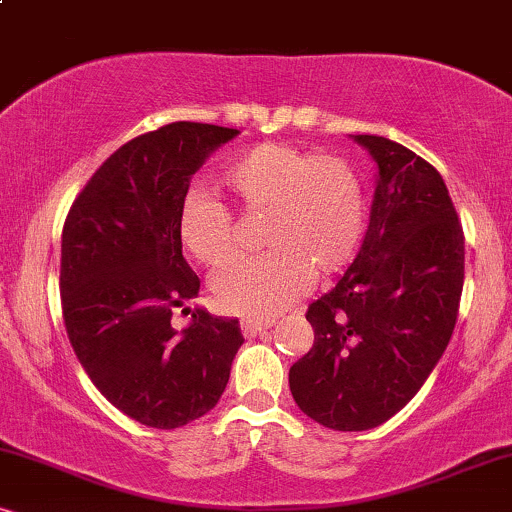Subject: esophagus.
<instances>
[{
	"mask_svg": "<svg viewBox=\"0 0 512 512\" xmlns=\"http://www.w3.org/2000/svg\"><path fill=\"white\" fill-rule=\"evenodd\" d=\"M272 326V321H258V319H242V333L244 338H256V335H261L268 331Z\"/></svg>",
	"mask_w": 512,
	"mask_h": 512,
	"instance_id": "1",
	"label": "esophagus"
}]
</instances>
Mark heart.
Wrapping results in <instances>:
<instances>
[{
  "instance_id": "b5f03b06",
  "label": "heart",
  "mask_w": 512,
  "mask_h": 512,
  "mask_svg": "<svg viewBox=\"0 0 512 512\" xmlns=\"http://www.w3.org/2000/svg\"><path fill=\"white\" fill-rule=\"evenodd\" d=\"M221 181L244 212L263 214L258 242L268 249L214 277L223 310L272 317L296 303L314 275L345 270L361 247L366 195L359 172L345 158L265 142L237 153ZM177 228L184 249L207 268H221L235 256L233 214L207 188L186 195Z\"/></svg>"
}]
</instances>
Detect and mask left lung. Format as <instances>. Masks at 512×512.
Instances as JSON below:
<instances>
[{
    "label": "left lung",
    "instance_id": "1",
    "mask_svg": "<svg viewBox=\"0 0 512 512\" xmlns=\"http://www.w3.org/2000/svg\"><path fill=\"white\" fill-rule=\"evenodd\" d=\"M377 163L363 244L307 307L314 345L289 370L298 408L335 431H368L422 389L457 324L464 230L443 177L403 144L354 135Z\"/></svg>",
    "mask_w": 512,
    "mask_h": 512
}]
</instances>
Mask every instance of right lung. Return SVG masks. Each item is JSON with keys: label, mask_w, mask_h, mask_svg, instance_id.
<instances>
[{"label": "right lung", "mask_w": 512, "mask_h": 512, "mask_svg": "<svg viewBox=\"0 0 512 512\" xmlns=\"http://www.w3.org/2000/svg\"><path fill=\"white\" fill-rule=\"evenodd\" d=\"M235 135L179 121L130 139L76 195L62 228V319L76 359L111 405L153 429L207 415L244 342L240 321L200 307L186 329L171 324L200 291L181 254V202L209 153Z\"/></svg>", "instance_id": "1"}]
</instances>
